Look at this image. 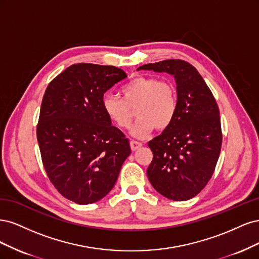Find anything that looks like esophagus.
I'll list each match as a JSON object with an SVG mask.
<instances>
[{
  "label": "esophagus",
  "instance_id": "obj_1",
  "mask_svg": "<svg viewBox=\"0 0 259 259\" xmlns=\"http://www.w3.org/2000/svg\"><path fill=\"white\" fill-rule=\"evenodd\" d=\"M141 146H142L141 142H138V141H135V140L130 141V147H131L132 151H137V149L140 148Z\"/></svg>",
  "mask_w": 259,
  "mask_h": 259
}]
</instances>
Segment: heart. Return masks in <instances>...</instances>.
Segmentation results:
<instances>
[{
    "label": "heart",
    "mask_w": 259,
    "mask_h": 259,
    "mask_svg": "<svg viewBox=\"0 0 259 259\" xmlns=\"http://www.w3.org/2000/svg\"><path fill=\"white\" fill-rule=\"evenodd\" d=\"M121 98L105 95L102 99L103 111L120 130L128 129L139 117L131 133L145 138L153 131L163 130L173 121L178 110L177 87L169 79L153 76H138L121 88Z\"/></svg>",
    "instance_id": "1"
}]
</instances>
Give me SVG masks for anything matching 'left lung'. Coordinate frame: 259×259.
<instances>
[{
  "label": "left lung",
  "instance_id": "1",
  "mask_svg": "<svg viewBox=\"0 0 259 259\" xmlns=\"http://www.w3.org/2000/svg\"><path fill=\"white\" fill-rule=\"evenodd\" d=\"M138 70L169 73L177 81V114L160 136L148 142L153 160L146 173L160 195L174 201L189 200L205 187L219 160V105L201 75L184 60L148 63Z\"/></svg>",
  "mask_w": 259,
  "mask_h": 259
}]
</instances>
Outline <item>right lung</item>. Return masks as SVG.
<instances>
[{
	"label": "right lung",
	"instance_id": "1",
	"mask_svg": "<svg viewBox=\"0 0 259 259\" xmlns=\"http://www.w3.org/2000/svg\"><path fill=\"white\" fill-rule=\"evenodd\" d=\"M126 77L113 65L77 63L45 91L36 127L41 161L55 188L77 204L110 193L131 153L129 140L102 106L106 91Z\"/></svg>",
	"mask_w": 259,
	"mask_h": 259
}]
</instances>
